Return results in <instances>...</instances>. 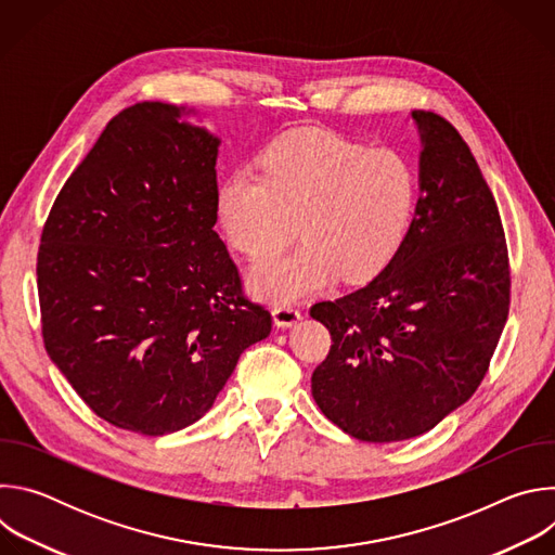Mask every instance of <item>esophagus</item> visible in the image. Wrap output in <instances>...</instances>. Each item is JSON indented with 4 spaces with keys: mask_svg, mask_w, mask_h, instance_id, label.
<instances>
[{
    "mask_svg": "<svg viewBox=\"0 0 555 555\" xmlns=\"http://www.w3.org/2000/svg\"><path fill=\"white\" fill-rule=\"evenodd\" d=\"M272 319H274V325L281 327V330H287L292 325H296L300 321V311L292 305H276L272 309Z\"/></svg>",
    "mask_w": 555,
    "mask_h": 555,
    "instance_id": "obj_1",
    "label": "esophagus"
}]
</instances>
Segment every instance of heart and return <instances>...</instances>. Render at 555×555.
<instances>
[{
  "mask_svg": "<svg viewBox=\"0 0 555 555\" xmlns=\"http://www.w3.org/2000/svg\"><path fill=\"white\" fill-rule=\"evenodd\" d=\"M417 178L392 149L369 151L340 135L300 129L274 140L261 173L240 169L217 191L225 240L253 261L302 244L248 274L250 289L294 302L336 274L362 281L388 266L413 219Z\"/></svg>",
  "mask_w": 555,
  "mask_h": 555,
  "instance_id": "1",
  "label": "heart"
}]
</instances>
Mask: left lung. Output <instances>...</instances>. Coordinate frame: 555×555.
<instances>
[{
	"mask_svg": "<svg viewBox=\"0 0 555 555\" xmlns=\"http://www.w3.org/2000/svg\"><path fill=\"white\" fill-rule=\"evenodd\" d=\"M420 199L400 250L364 287L311 307L332 349L311 375L347 435L390 443L433 430L479 388L509 311L501 215L469 146L415 109Z\"/></svg>",
	"mask_w": 555,
	"mask_h": 555,
	"instance_id": "1",
	"label": "left lung"
}]
</instances>
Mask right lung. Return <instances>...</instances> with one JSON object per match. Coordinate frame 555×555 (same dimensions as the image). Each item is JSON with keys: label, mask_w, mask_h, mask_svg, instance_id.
<instances>
[{"label": "right lung", "mask_w": 555, "mask_h": 555, "mask_svg": "<svg viewBox=\"0 0 555 555\" xmlns=\"http://www.w3.org/2000/svg\"><path fill=\"white\" fill-rule=\"evenodd\" d=\"M189 114L114 116L56 195L37 257L50 360L101 420L149 437L202 420L272 330L215 232L221 140Z\"/></svg>", "instance_id": "obj_1"}]
</instances>
